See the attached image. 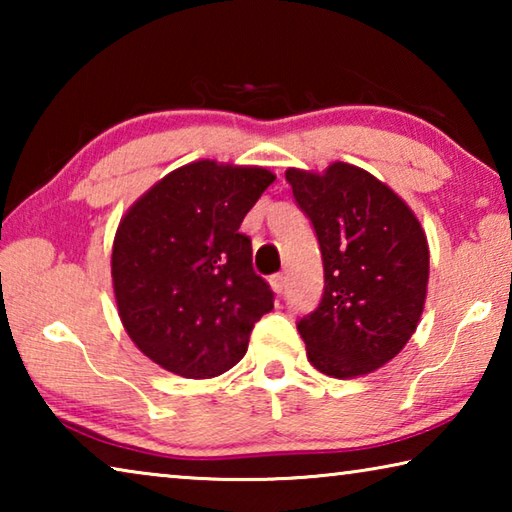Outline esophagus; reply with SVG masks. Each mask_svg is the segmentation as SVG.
Listing matches in <instances>:
<instances>
[{
	"instance_id": "esophagus-1",
	"label": "esophagus",
	"mask_w": 512,
	"mask_h": 512,
	"mask_svg": "<svg viewBox=\"0 0 512 512\" xmlns=\"http://www.w3.org/2000/svg\"><path fill=\"white\" fill-rule=\"evenodd\" d=\"M284 287H287V275H284V273L271 275V289H273L275 293H282Z\"/></svg>"
}]
</instances>
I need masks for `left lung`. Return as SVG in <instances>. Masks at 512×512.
Returning <instances> with one entry per match:
<instances>
[{"mask_svg":"<svg viewBox=\"0 0 512 512\" xmlns=\"http://www.w3.org/2000/svg\"><path fill=\"white\" fill-rule=\"evenodd\" d=\"M284 176L323 255V298L298 320L307 359L336 379L368 375L400 354L420 323L429 282L422 225L391 187L354 164Z\"/></svg>","mask_w":512,"mask_h":512,"instance_id":"obj_1","label":"left lung"}]
</instances>
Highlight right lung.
Returning a JSON list of instances; mask_svg holds the SVG:
<instances>
[{
    "instance_id": "1",
    "label": "right lung",
    "mask_w": 512,
    "mask_h": 512,
    "mask_svg": "<svg viewBox=\"0 0 512 512\" xmlns=\"http://www.w3.org/2000/svg\"><path fill=\"white\" fill-rule=\"evenodd\" d=\"M275 176L214 160L185 164L137 198L112 244L119 318L146 357L173 375L210 379L244 359L273 309L239 225Z\"/></svg>"
}]
</instances>
